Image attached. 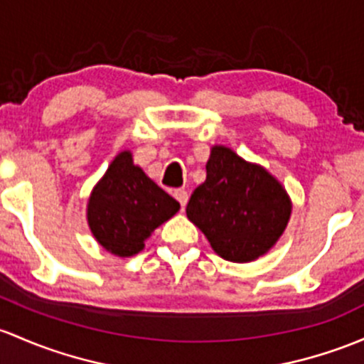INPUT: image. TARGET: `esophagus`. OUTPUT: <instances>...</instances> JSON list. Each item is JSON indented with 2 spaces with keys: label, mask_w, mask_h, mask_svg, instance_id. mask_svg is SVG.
Segmentation results:
<instances>
[{
  "label": "esophagus",
  "mask_w": 364,
  "mask_h": 364,
  "mask_svg": "<svg viewBox=\"0 0 364 364\" xmlns=\"http://www.w3.org/2000/svg\"><path fill=\"white\" fill-rule=\"evenodd\" d=\"M174 197H176V200H178L179 204H181V208L185 209L186 202H188V192H186L185 188H178L174 192Z\"/></svg>",
  "instance_id": "34e87169"
}]
</instances>
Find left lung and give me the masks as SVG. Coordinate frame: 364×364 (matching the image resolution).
<instances>
[{"label":"left lung","instance_id":"left-lung-1","mask_svg":"<svg viewBox=\"0 0 364 364\" xmlns=\"http://www.w3.org/2000/svg\"><path fill=\"white\" fill-rule=\"evenodd\" d=\"M205 181L193 190L186 216L223 259L247 263L272 250L288 227L291 200L258 164L227 146H213Z\"/></svg>","mask_w":364,"mask_h":364}]
</instances>
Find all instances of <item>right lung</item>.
Returning a JSON list of instances; mask_svg holds the SVG:
<instances>
[{"instance_id": "add662e5", "label": "right lung", "mask_w": 364, "mask_h": 364, "mask_svg": "<svg viewBox=\"0 0 364 364\" xmlns=\"http://www.w3.org/2000/svg\"><path fill=\"white\" fill-rule=\"evenodd\" d=\"M179 211V202L134 166L132 153L120 151L92 190L87 221L92 235L114 256L129 258L144 240Z\"/></svg>"}]
</instances>
